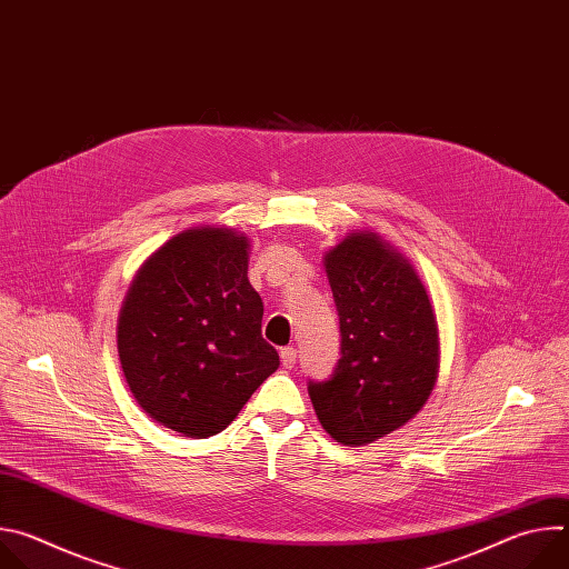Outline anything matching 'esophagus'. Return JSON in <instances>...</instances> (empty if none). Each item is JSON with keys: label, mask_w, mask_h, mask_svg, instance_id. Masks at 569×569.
<instances>
[{"label": "esophagus", "mask_w": 569, "mask_h": 569, "mask_svg": "<svg viewBox=\"0 0 569 569\" xmlns=\"http://www.w3.org/2000/svg\"><path fill=\"white\" fill-rule=\"evenodd\" d=\"M295 362H297V351H295L292 347L281 349V365H283L286 369H292V367H295Z\"/></svg>", "instance_id": "obj_1"}]
</instances>
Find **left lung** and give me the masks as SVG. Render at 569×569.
<instances>
[{"label":"left lung","mask_w":569,"mask_h":569,"mask_svg":"<svg viewBox=\"0 0 569 569\" xmlns=\"http://www.w3.org/2000/svg\"><path fill=\"white\" fill-rule=\"evenodd\" d=\"M336 297L342 358L310 382L315 415L342 446L402 428L428 402L441 362L439 323L419 272L376 231H351L323 254Z\"/></svg>","instance_id":"1"}]
</instances>
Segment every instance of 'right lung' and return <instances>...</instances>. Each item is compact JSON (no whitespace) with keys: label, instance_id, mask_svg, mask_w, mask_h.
<instances>
[{"label":"right lung","instance_id":"right-lung-1","mask_svg":"<svg viewBox=\"0 0 569 569\" xmlns=\"http://www.w3.org/2000/svg\"><path fill=\"white\" fill-rule=\"evenodd\" d=\"M248 261L246 233L204 224L176 233L137 270L117 349L137 405L154 423L213 437L277 371Z\"/></svg>","mask_w":569,"mask_h":569}]
</instances>
